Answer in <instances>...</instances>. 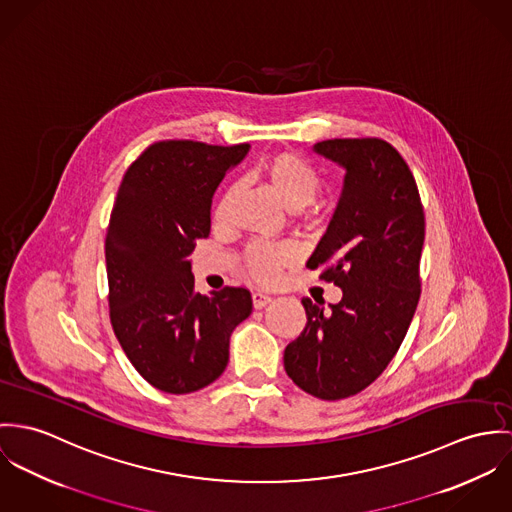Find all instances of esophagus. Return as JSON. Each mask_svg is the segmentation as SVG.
I'll return each instance as SVG.
<instances>
[{"instance_id":"34e87169","label":"esophagus","mask_w":512,"mask_h":512,"mask_svg":"<svg viewBox=\"0 0 512 512\" xmlns=\"http://www.w3.org/2000/svg\"><path fill=\"white\" fill-rule=\"evenodd\" d=\"M271 300H273V298H271L269 294H263V292H253V306H255L257 310L265 308V306H267Z\"/></svg>"}]
</instances>
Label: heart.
<instances>
[{
	"label": "heart",
	"mask_w": 512,
	"mask_h": 512,
	"mask_svg": "<svg viewBox=\"0 0 512 512\" xmlns=\"http://www.w3.org/2000/svg\"><path fill=\"white\" fill-rule=\"evenodd\" d=\"M263 172L271 182L273 190L292 212L304 210L310 206L322 190V176L308 161L294 153H281L273 157ZM231 192L222 200L218 216H224L228 210ZM296 259V251L288 243H251L245 249V265L253 277L259 281H273L284 265Z\"/></svg>",
	"instance_id": "b5f03b06"
}]
</instances>
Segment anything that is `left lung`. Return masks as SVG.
<instances>
[{"instance_id": "obj_1", "label": "left lung", "mask_w": 512, "mask_h": 512, "mask_svg": "<svg viewBox=\"0 0 512 512\" xmlns=\"http://www.w3.org/2000/svg\"><path fill=\"white\" fill-rule=\"evenodd\" d=\"M314 151L345 169L330 226L306 267L343 290L324 310L302 298L306 328L284 349L286 375L322 400L353 397L391 363L420 298L424 210L397 149L377 137L328 139Z\"/></svg>"}]
</instances>
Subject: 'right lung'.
<instances>
[{"instance_id": "right-lung-1", "label": "right lung", "mask_w": 512, "mask_h": 512, "mask_svg": "<svg viewBox=\"0 0 512 512\" xmlns=\"http://www.w3.org/2000/svg\"><path fill=\"white\" fill-rule=\"evenodd\" d=\"M249 145L159 141L127 169L115 198L106 267L115 338L155 389L186 395L226 369L229 336L253 310L251 292H196L188 255L210 233L212 196Z\"/></svg>"}]
</instances>
